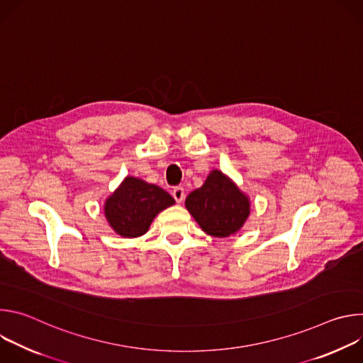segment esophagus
Segmentation results:
<instances>
[{"instance_id": "34e87169", "label": "esophagus", "mask_w": 363, "mask_h": 363, "mask_svg": "<svg viewBox=\"0 0 363 363\" xmlns=\"http://www.w3.org/2000/svg\"><path fill=\"white\" fill-rule=\"evenodd\" d=\"M172 196L175 198L177 202H182L184 198H185V191H184V188H182V186H175V188L172 189Z\"/></svg>"}]
</instances>
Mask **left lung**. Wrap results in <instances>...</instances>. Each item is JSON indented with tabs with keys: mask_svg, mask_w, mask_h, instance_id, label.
I'll list each match as a JSON object with an SVG mask.
<instances>
[{
	"mask_svg": "<svg viewBox=\"0 0 363 363\" xmlns=\"http://www.w3.org/2000/svg\"><path fill=\"white\" fill-rule=\"evenodd\" d=\"M185 205L202 231L214 237L237 233L250 214L248 198L221 171H213L186 196Z\"/></svg>",
	"mask_w": 363,
	"mask_h": 363,
	"instance_id": "8db88e82",
	"label": "left lung"
}]
</instances>
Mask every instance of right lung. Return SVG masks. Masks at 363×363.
Instances as JSON below:
<instances>
[{
    "instance_id": "add662e5",
    "label": "right lung",
    "mask_w": 363,
    "mask_h": 363,
    "mask_svg": "<svg viewBox=\"0 0 363 363\" xmlns=\"http://www.w3.org/2000/svg\"><path fill=\"white\" fill-rule=\"evenodd\" d=\"M174 203L158 185L128 177L106 201L105 216L119 235L133 238L145 234L157 214Z\"/></svg>"
}]
</instances>
